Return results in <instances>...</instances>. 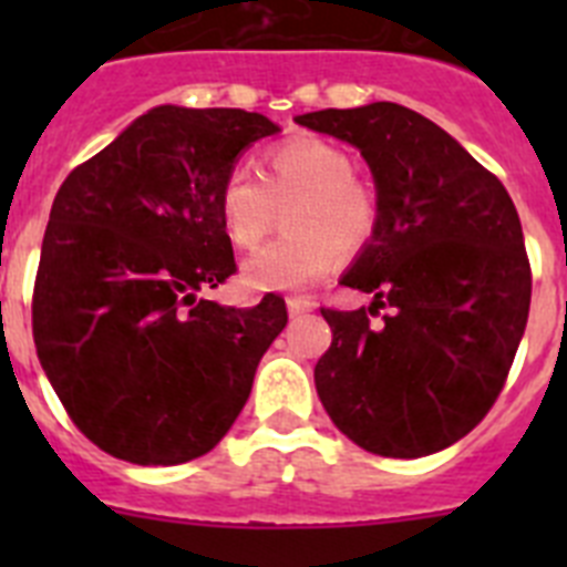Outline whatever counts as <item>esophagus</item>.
Wrapping results in <instances>:
<instances>
[{"instance_id":"1","label":"esophagus","mask_w":567,"mask_h":567,"mask_svg":"<svg viewBox=\"0 0 567 567\" xmlns=\"http://www.w3.org/2000/svg\"><path fill=\"white\" fill-rule=\"evenodd\" d=\"M287 309L292 318H298V315H307L315 309V300L307 298V295H292V298H287Z\"/></svg>"}]
</instances>
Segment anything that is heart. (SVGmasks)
Returning a JSON list of instances; mask_svg holds the SVG:
<instances>
[{"mask_svg": "<svg viewBox=\"0 0 567 567\" xmlns=\"http://www.w3.org/2000/svg\"><path fill=\"white\" fill-rule=\"evenodd\" d=\"M284 229L244 264V284L260 292L303 289L332 269L334 252L354 258L374 240L380 202L354 178L352 158L320 138H292L264 155L260 175L235 164L218 184V218L238 249H255L287 207Z\"/></svg>", "mask_w": 567, "mask_h": 567, "instance_id": "b5f03b06", "label": "heart"}]
</instances>
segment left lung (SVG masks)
Returning <instances> with one entry per match:
<instances>
[{"mask_svg":"<svg viewBox=\"0 0 567 567\" xmlns=\"http://www.w3.org/2000/svg\"><path fill=\"white\" fill-rule=\"evenodd\" d=\"M360 150L380 227L343 275L369 309H320L332 346L318 398L346 437L380 457L449 449L503 392L530 307L523 227L497 175L425 115L394 102L295 118ZM393 307L380 324L368 320Z\"/></svg>","mask_w":567,"mask_h":567,"instance_id":"obj_1","label":"left lung"}]
</instances>
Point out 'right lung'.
I'll return each instance as SVG.
<instances>
[{
    "instance_id": "add662e5",
    "label": "right lung",
    "mask_w": 567,
    "mask_h": 567,
    "mask_svg": "<svg viewBox=\"0 0 567 567\" xmlns=\"http://www.w3.org/2000/svg\"><path fill=\"white\" fill-rule=\"evenodd\" d=\"M278 133L233 107H153L59 187L33 284V343L64 412L135 465L202 457L229 432L287 303L218 307L235 272L218 184Z\"/></svg>"
}]
</instances>
